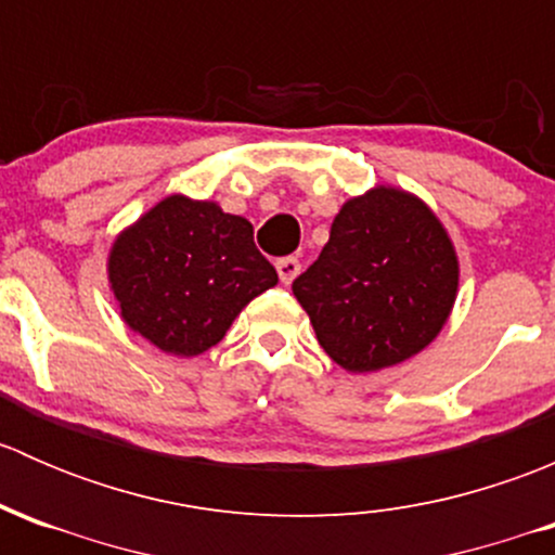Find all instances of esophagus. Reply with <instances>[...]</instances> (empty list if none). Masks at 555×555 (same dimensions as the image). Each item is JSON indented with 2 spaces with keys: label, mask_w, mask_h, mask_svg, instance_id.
<instances>
[{
  "label": "esophagus",
  "mask_w": 555,
  "mask_h": 555,
  "mask_svg": "<svg viewBox=\"0 0 555 555\" xmlns=\"http://www.w3.org/2000/svg\"><path fill=\"white\" fill-rule=\"evenodd\" d=\"M276 271L282 284H293L295 276L300 273V262L295 257H282V260H276Z\"/></svg>",
  "instance_id": "esophagus-1"
}]
</instances>
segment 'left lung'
Here are the masks:
<instances>
[{
  "mask_svg": "<svg viewBox=\"0 0 555 555\" xmlns=\"http://www.w3.org/2000/svg\"><path fill=\"white\" fill-rule=\"evenodd\" d=\"M293 293L319 346L349 373H378L427 349L459 293V255L418 195L376 184L340 206L330 242Z\"/></svg>",
  "mask_w": 555,
  "mask_h": 555,
  "instance_id": "8db88e82",
  "label": "left lung"
}]
</instances>
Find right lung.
I'll list each match as a JSON object with an SVG mask.
<instances>
[{
  "mask_svg": "<svg viewBox=\"0 0 555 555\" xmlns=\"http://www.w3.org/2000/svg\"><path fill=\"white\" fill-rule=\"evenodd\" d=\"M106 279L122 322L173 357L220 344L249 300L279 282L251 242L249 220L182 193L117 233Z\"/></svg>",
  "mask_w": 555,
  "mask_h": 555,
  "instance_id": "right-lung-1",
  "label": "right lung"
}]
</instances>
